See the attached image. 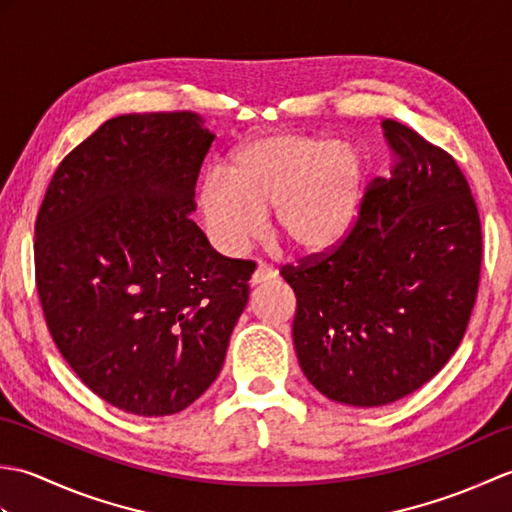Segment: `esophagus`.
I'll return each instance as SVG.
<instances>
[{
  "label": "esophagus",
  "mask_w": 512,
  "mask_h": 512,
  "mask_svg": "<svg viewBox=\"0 0 512 512\" xmlns=\"http://www.w3.org/2000/svg\"><path fill=\"white\" fill-rule=\"evenodd\" d=\"M275 277H277V270H273V268L266 266V264H259V266L255 268L253 277H250V284H253V286H262V284H266V281H273Z\"/></svg>",
  "instance_id": "esophagus-1"
}]
</instances>
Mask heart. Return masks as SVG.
<instances>
[{
  "label": "heart",
  "mask_w": 512,
  "mask_h": 512,
  "mask_svg": "<svg viewBox=\"0 0 512 512\" xmlns=\"http://www.w3.org/2000/svg\"><path fill=\"white\" fill-rule=\"evenodd\" d=\"M365 187L361 149L334 136L281 132L235 149L226 173H206L198 206L226 255L244 253L262 235L270 209L279 235L301 253L321 255L354 231Z\"/></svg>",
  "instance_id": "1"
}]
</instances>
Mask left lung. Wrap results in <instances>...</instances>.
Wrapping results in <instances>:
<instances>
[{
    "mask_svg": "<svg viewBox=\"0 0 512 512\" xmlns=\"http://www.w3.org/2000/svg\"><path fill=\"white\" fill-rule=\"evenodd\" d=\"M383 132L391 178L367 189L350 237L281 270L297 295L303 374L352 407L389 405L436 376L458 350L480 284V213L458 162L391 118Z\"/></svg>",
    "mask_w": 512,
    "mask_h": 512,
    "instance_id": "obj_1",
    "label": "left lung"
}]
</instances>
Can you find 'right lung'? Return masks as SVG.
<instances>
[{"instance_id": "1", "label": "right lung", "mask_w": 512, "mask_h": 512, "mask_svg": "<svg viewBox=\"0 0 512 512\" xmlns=\"http://www.w3.org/2000/svg\"><path fill=\"white\" fill-rule=\"evenodd\" d=\"M215 134L193 112L105 121L54 171L35 224L48 330L85 385L134 416H171L224 365L253 262L215 253L195 180Z\"/></svg>"}]
</instances>
